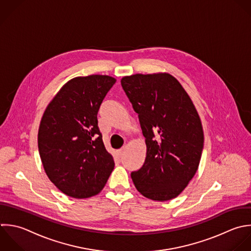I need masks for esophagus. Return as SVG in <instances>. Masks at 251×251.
Listing matches in <instances>:
<instances>
[{"label": "esophagus", "mask_w": 251, "mask_h": 251, "mask_svg": "<svg viewBox=\"0 0 251 251\" xmlns=\"http://www.w3.org/2000/svg\"><path fill=\"white\" fill-rule=\"evenodd\" d=\"M117 153H118L119 157H121V156L124 154V148H121L120 150H118V151H117Z\"/></svg>", "instance_id": "obj_1"}]
</instances>
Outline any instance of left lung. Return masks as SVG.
<instances>
[{
    "label": "left lung",
    "mask_w": 251,
    "mask_h": 251,
    "mask_svg": "<svg viewBox=\"0 0 251 251\" xmlns=\"http://www.w3.org/2000/svg\"><path fill=\"white\" fill-rule=\"evenodd\" d=\"M121 86L139 115L147 157L131 173L146 198L165 201L178 197L195 176L203 150V130L187 92L170 74H135Z\"/></svg>",
    "instance_id": "obj_1"
}]
</instances>
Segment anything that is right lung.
<instances>
[{
	"label": "right lung",
	"instance_id": "add662e5",
	"mask_svg": "<svg viewBox=\"0 0 251 251\" xmlns=\"http://www.w3.org/2000/svg\"><path fill=\"white\" fill-rule=\"evenodd\" d=\"M116 80L106 75L67 82L42 117L38 148L49 179L68 197L87 199L105 186L114 160L98 125V112Z\"/></svg>",
	"mask_w": 251,
	"mask_h": 251
}]
</instances>
